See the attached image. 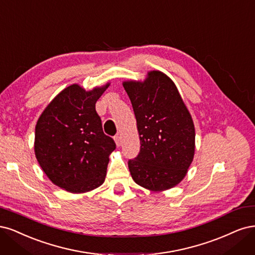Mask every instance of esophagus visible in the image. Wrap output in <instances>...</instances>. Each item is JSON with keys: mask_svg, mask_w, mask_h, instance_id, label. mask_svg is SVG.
<instances>
[{"mask_svg": "<svg viewBox=\"0 0 255 255\" xmlns=\"http://www.w3.org/2000/svg\"><path fill=\"white\" fill-rule=\"evenodd\" d=\"M114 141H116V144L118 147H120L122 145V139H121V136L120 135H116L114 136Z\"/></svg>", "mask_w": 255, "mask_h": 255, "instance_id": "esophagus-1", "label": "esophagus"}]
</instances>
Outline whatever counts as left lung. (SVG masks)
Here are the masks:
<instances>
[{"instance_id": "left-lung-1", "label": "left lung", "mask_w": 255, "mask_h": 255, "mask_svg": "<svg viewBox=\"0 0 255 255\" xmlns=\"http://www.w3.org/2000/svg\"><path fill=\"white\" fill-rule=\"evenodd\" d=\"M136 119L141 149L129 160L133 181L163 192L182 181L195 154V126L178 89L166 74L149 71L143 81L123 83Z\"/></svg>"}]
</instances>
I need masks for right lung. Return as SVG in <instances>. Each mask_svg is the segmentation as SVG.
<instances>
[{
  "label": "right lung",
  "mask_w": 255,
  "mask_h": 255,
  "mask_svg": "<svg viewBox=\"0 0 255 255\" xmlns=\"http://www.w3.org/2000/svg\"><path fill=\"white\" fill-rule=\"evenodd\" d=\"M109 86L86 91L73 84L54 97L37 121V161L47 178L67 192L87 193L105 181L116 143L104 133L95 104Z\"/></svg>",
  "instance_id": "1"
}]
</instances>
